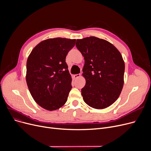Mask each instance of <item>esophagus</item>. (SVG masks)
<instances>
[{
	"label": "esophagus",
	"mask_w": 151,
	"mask_h": 151,
	"mask_svg": "<svg viewBox=\"0 0 151 151\" xmlns=\"http://www.w3.org/2000/svg\"><path fill=\"white\" fill-rule=\"evenodd\" d=\"M80 76H81V75H80V74H76V75H75L73 76V77H74L75 79H77V78H80Z\"/></svg>",
	"instance_id": "34e87169"
}]
</instances>
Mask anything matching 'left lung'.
<instances>
[{
  "label": "left lung",
  "instance_id": "1",
  "mask_svg": "<svg viewBox=\"0 0 151 151\" xmlns=\"http://www.w3.org/2000/svg\"><path fill=\"white\" fill-rule=\"evenodd\" d=\"M76 46L84 56L81 89L86 104L96 109L111 105L119 97L124 85L125 63L116 47L96 37L77 40Z\"/></svg>",
  "mask_w": 151,
  "mask_h": 151
}]
</instances>
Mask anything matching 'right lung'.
Listing matches in <instances>:
<instances>
[{"label":"right lung","instance_id":"right-lung-1","mask_svg":"<svg viewBox=\"0 0 151 151\" xmlns=\"http://www.w3.org/2000/svg\"><path fill=\"white\" fill-rule=\"evenodd\" d=\"M76 40L55 38L38 44L27 60L26 82L40 106L53 111L64 105L72 88L65 58Z\"/></svg>","mask_w":151,"mask_h":151}]
</instances>
